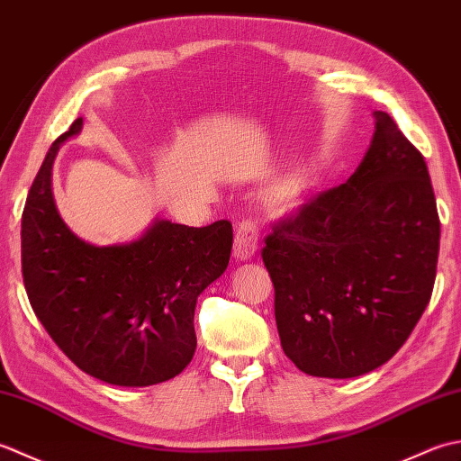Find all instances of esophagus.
<instances>
[{"label":"esophagus","instance_id":"1","mask_svg":"<svg viewBox=\"0 0 461 461\" xmlns=\"http://www.w3.org/2000/svg\"><path fill=\"white\" fill-rule=\"evenodd\" d=\"M259 246V225L253 220L240 221L236 230V240H233V258L241 261L251 259L256 256Z\"/></svg>","mask_w":461,"mask_h":461}]
</instances>
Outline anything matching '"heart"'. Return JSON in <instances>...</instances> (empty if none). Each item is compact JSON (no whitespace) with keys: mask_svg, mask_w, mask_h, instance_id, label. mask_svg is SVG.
<instances>
[{"mask_svg":"<svg viewBox=\"0 0 461 461\" xmlns=\"http://www.w3.org/2000/svg\"><path fill=\"white\" fill-rule=\"evenodd\" d=\"M309 188V178L307 174L303 172H291L285 176L277 185L276 190L271 192V202L279 205V208H295V205L301 202L303 195H305Z\"/></svg>","mask_w":461,"mask_h":461,"instance_id":"heart-1","label":"heart"}]
</instances>
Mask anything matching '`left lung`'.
<instances>
[{
	"mask_svg": "<svg viewBox=\"0 0 461 461\" xmlns=\"http://www.w3.org/2000/svg\"><path fill=\"white\" fill-rule=\"evenodd\" d=\"M372 116L357 172L273 223L261 249L283 352L311 376L382 366L432 297L439 218L428 166L393 116Z\"/></svg>",
	"mask_w": 461,
	"mask_h": 461,
	"instance_id": "left-lung-1",
	"label": "left lung"
}]
</instances>
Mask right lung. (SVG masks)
I'll use <instances>...</instances> for the list:
<instances>
[{
  "label": "right lung",
  "mask_w": 461,
  "mask_h": 461,
  "mask_svg": "<svg viewBox=\"0 0 461 461\" xmlns=\"http://www.w3.org/2000/svg\"><path fill=\"white\" fill-rule=\"evenodd\" d=\"M77 119L51 144L22 215V273L29 303L55 345L86 375L116 386L178 376L195 352L194 309L230 263L228 220L188 228L160 220L126 246L95 248L57 213L51 168Z\"/></svg>",
  "instance_id": "obj_1"
}]
</instances>
